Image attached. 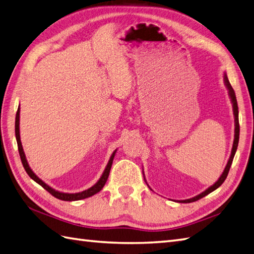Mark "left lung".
<instances>
[{
	"label": "left lung",
	"mask_w": 254,
	"mask_h": 254,
	"mask_svg": "<svg viewBox=\"0 0 254 254\" xmlns=\"http://www.w3.org/2000/svg\"><path fill=\"white\" fill-rule=\"evenodd\" d=\"M224 84H225L226 88L228 90V95H230L231 101H232V104H233V112H234V119H235V135H234V142H233V147H232L231 156H230V158H228V162H227V164L225 166L224 171L222 172V175L219 178V180L216 181L213 185H211V187L208 188L206 190H203L202 193H200L199 195H197L195 197H191V198H190V199L178 200L179 202H185V203H187V202H193V201L198 200V199L202 198V197H205L206 195L210 194V193H211V191H213L214 190H216V189L221 187L222 183L225 181V179H226V177L228 175V171H230V168H231V166H232L234 156H235V153H236L237 146H238V141H239V120H238V106H237L236 95H235V91H234V89L232 87L230 80H228V78L226 76V73H224ZM144 180H145V178H144ZM148 188H150V187H148Z\"/></svg>",
	"instance_id": "8db88e82"
}]
</instances>
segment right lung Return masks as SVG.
<instances>
[{"instance_id": "1", "label": "right lung", "mask_w": 254, "mask_h": 254, "mask_svg": "<svg viewBox=\"0 0 254 254\" xmlns=\"http://www.w3.org/2000/svg\"><path fill=\"white\" fill-rule=\"evenodd\" d=\"M19 115H20V107H18L17 110V113H16V121H15V133H16V140H17V144H18V151H19V155L21 158V163L24 167V170L27 171V174L29 175V177L34 180L36 183H39L42 188H44L48 193H51L54 197L56 198H58L60 200H65V201H74V200H80V199H85V198H88V197L92 196L97 194L98 191H100L102 190V188L104 187V184H106L109 175H110V170H111V167H112L113 164V159L115 156V153L117 150H115L112 155H111L110 159H109V163L106 167V169H104L102 176L99 179L98 182L92 185L91 188H89L88 190H85L83 191H79V193H64V191H59V190H56L53 188L49 187L45 182H43L41 179L36 176L34 172L32 171V169L30 168V166L28 164V160L26 158V155H24V152H23V148H22V144H21V140H20V132H19Z\"/></svg>"}]
</instances>
